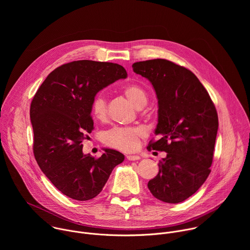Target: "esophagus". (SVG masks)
Segmentation results:
<instances>
[{"label":"esophagus","instance_id":"obj_1","mask_svg":"<svg viewBox=\"0 0 250 250\" xmlns=\"http://www.w3.org/2000/svg\"><path fill=\"white\" fill-rule=\"evenodd\" d=\"M126 159H127V160H132V161H134V160L140 159V156H138V155H133V154H128V155H126Z\"/></svg>","mask_w":250,"mask_h":250}]
</instances>
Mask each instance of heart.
I'll return each instance as SVG.
<instances>
[{"label":"heart","instance_id":"heart-1","mask_svg":"<svg viewBox=\"0 0 250 250\" xmlns=\"http://www.w3.org/2000/svg\"><path fill=\"white\" fill-rule=\"evenodd\" d=\"M125 95L130 100V102L136 108H142L148 101L147 92L139 85H128L124 89ZM91 110L93 116L103 121L106 117V100L102 93H98L94 96L91 102ZM142 134V130L137 127L129 126H115L104 134V142L111 147L129 151L138 146L139 136Z\"/></svg>","mask_w":250,"mask_h":250}]
</instances>
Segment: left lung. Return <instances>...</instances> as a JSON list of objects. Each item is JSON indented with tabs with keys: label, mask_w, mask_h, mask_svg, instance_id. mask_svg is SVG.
Masks as SVG:
<instances>
[{
	"label": "left lung",
	"mask_w": 250,
	"mask_h": 250,
	"mask_svg": "<svg viewBox=\"0 0 250 250\" xmlns=\"http://www.w3.org/2000/svg\"><path fill=\"white\" fill-rule=\"evenodd\" d=\"M136 74L152 84L158 99V124L148 150L165 151L158 174L147 187L158 200L178 204L204 184L210 172L219 127L216 106L187 68L166 59L132 64Z\"/></svg>",
	"instance_id": "left-lung-1"
}]
</instances>
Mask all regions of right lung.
<instances>
[{
	"label": "right lung",
	"instance_id": "right-lung-1",
	"mask_svg": "<svg viewBox=\"0 0 250 250\" xmlns=\"http://www.w3.org/2000/svg\"><path fill=\"white\" fill-rule=\"evenodd\" d=\"M126 76L117 63L72 61L54 69L31 101L35 160L50 182L71 199L88 201L98 196L113 169L125 159L110 148L99 158L84 154L82 141L94 128V96Z\"/></svg>",
	"mask_w": 250,
	"mask_h": 250
}]
</instances>
